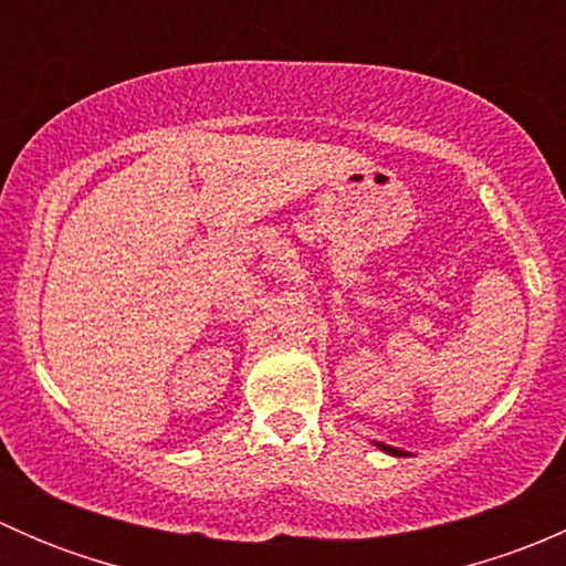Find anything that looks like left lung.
<instances>
[{
    "mask_svg": "<svg viewBox=\"0 0 566 566\" xmlns=\"http://www.w3.org/2000/svg\"><path fill=\"white\" fill-rule=\"evenodd\" d=\"M375 447L378 449H384L386 454H394V458H405V454L408 452H402V449H394V447H386V443H380V441H375Z\"/></svg>",
    "mask_w": 566,
    "mask_h": 566,
    "instance_id": "1",
    "label": "left lung"
}]
</instances>
